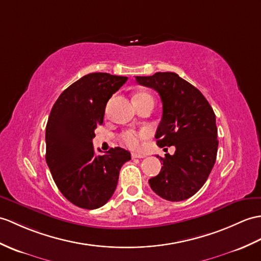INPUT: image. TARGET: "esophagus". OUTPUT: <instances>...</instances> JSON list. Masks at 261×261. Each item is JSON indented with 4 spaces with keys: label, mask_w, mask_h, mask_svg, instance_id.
Listing matches in <instances>:
<instances>
[{
    "label": "esophagus",
    "mask_w": 261,
    "mask_h": 261,
    "mask_svg": "<svg viewBox=\"0 0 261 261\" xmlns=\"http://www.w3.org/2000/svg\"><path fill=\"white\" fill-rule=\"evenodd\" d=\"M131 156H132V159H136V158H144V154H140V153H136V152H133V153H131Z\"/></svg>",
    "instance_id": "obj_1"
}]
</instances>
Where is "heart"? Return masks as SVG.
Returning a JSON list of instances; mask_svg holds the SVG:
<instances>
[{"label": "heart", "mask_w": 261, "mask_h": 261, "mask_svg": "<svg viewBox=\"0 0 261 261\" xmlns=\"http://www.w3.org/2000/svg\"><path fill=\"white\" fill-rule=\"evenodd\" d=\"M142 96H150L147 93H137L135 95V99L142 98ZM150 137V131L148 129H141V130H126L123 131L119 136L120 142L125 147H128L131 150H139L141 147V142Z\"/></svg>", "instance_id": "1"}]
</instances>
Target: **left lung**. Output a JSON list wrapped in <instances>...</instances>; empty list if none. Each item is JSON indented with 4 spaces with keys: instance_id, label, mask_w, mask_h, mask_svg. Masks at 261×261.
Here are the masks:
<instances>
[{
    "instance_id": "8db88e82",
    "label": "left lung",
    "mask_w": 261,
    "mask_h": 261,
    "mask_svg": "<svg viewBox=\"0 0 261 261\" xmlns=\"http://www.w3.org/2000/svg\"><path fill=\"white\" fill-rule=\"evenodd\" d=\"M136 81L155 90L161 98L156 143L175 147L173 155L160 156L161 171L149 185L161 198L182 201L199 191L215 166L219 143L215 112L197 88L173 72L136 76Z\"/></svg>"
}]
</instances>
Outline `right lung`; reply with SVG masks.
Wrapping results in <instances>:
<instances>
[{
	"label": "right lung",
	"mask_w": 261,
	"mask_h": 261,
	"mask_svg": "<svg viewBox=\"0 0 261 261\" xmlns=\"http://www.w3.org/2000/svg\"><path fill=\"white\" fill-rule=\"evenodd\" d=\"M126 80L102 72L87 74L65 89L51 110L45 160L59 190L76 207L92 210L106 204L121 167L131 159L129 151L119 147L95 155L92 143L109 99Z\"/></svg>",
	"instance_id": "obj_1"
}]
</instances>
